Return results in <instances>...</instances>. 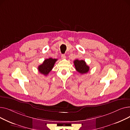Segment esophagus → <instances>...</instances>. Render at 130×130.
<instances>
[{"label": "esophagus", "instance_id": "1", "mask_svg": "<svg viewBox=\"0 0 130 130\" xmlns=\"http://www.w3.org/2000/svg\"><path fill=\"white\" fill-rule=\"evenodd\" d=\"M61 58H62V59H65V58H66L65 55L62 54V55H61Z\"/></svg>", "mask_w": 130, "mask_h": 130}]
</instances>
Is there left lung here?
Masks as SVG:
<instances>
[{"label": "left lung", "instance_id": "left-lung-1", "mask_svg": "<svg viewBox=\"0 0 130 130\" xmlns=\"http://www.w3.org/2000/svg\"><path fill=\"white\" fill-rule=\"evenodd\" d=\"M74 64L76 70L82 74H85L90 70L89 66L86 65L84 60L76 59L74 61Z\"/></svg>", "mask_w": 130, "mask_h": 130}]
</instances>
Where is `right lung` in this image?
<instances>
[{
    "instance_id": "1",
    "label": "right lung",
    "mask_w": 130,
    "mask_h": 130,
    "mask_svg": "<svg viewBox=\"0 0 130 130\" xmlns=\"http://www.w3.org/2000/svg\"><path fill=\"white\" fill-rule=\"evenodd\" d=\"M57 60V59H53L52 58L45 59L43 64L38 67V71L40 73L44 75L45 76L47 75L53 69L54 64Z\"/></svg>"
}]
</instances>
